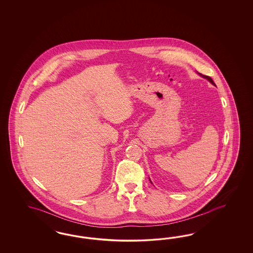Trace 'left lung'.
Masks as SVG:
<instances>
[{
    "label": "left lung",
    "instance_id": "8db88e82",
    "mask_svg": "<svg viewBox=\"0 0 253 253\" xmlns=\"http://www.w3.org/2000/svg\"><path fill=\"white\" fill-rule=\"evenodd\" d=\"M199 75H200V76H202V77H203V78H205V79H207L208 81H209V82H210V83H211V84L215 85L214 83H213V81H212V79H211V77L206 76V75H202V74H201V73H199ZM215 86H216V85H215Z\"/></svg>",
    "mask_w": 253,
    "mask_h": 253
}]
</instances>
